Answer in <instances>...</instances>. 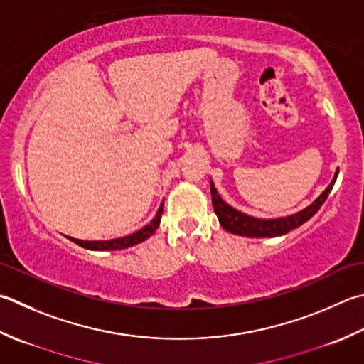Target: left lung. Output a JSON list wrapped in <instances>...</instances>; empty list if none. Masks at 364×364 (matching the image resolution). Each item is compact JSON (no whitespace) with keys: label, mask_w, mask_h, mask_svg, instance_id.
I'll return each instance as SVG.
<instances>
[{"label":"left lung","mask_w":364,"mask_h":364,"mask_svg":"<svg viewBox=\"0 0 364 364\" xmlns=\"http://www.w3.org/2000/svg\"><path fill=\"white\" fill-rule=\"evenodd\" d=\"M339 170H336L331 183L328 184L322 194H320L314 202L309 206H306L304 210L295 213L286 218H277V219H259L252 218L249 215H245L238 210L232 208L230 205H227L220 196L218 194V189L215 188V183L210 180V191H211V202L215 206V213L219 219V224L224 227L227 232L241 235V237L249 238H269V237H279V235H286L287 232L296 229V227L303 225L306 220H309L316 213L320 210V206L323 205L326 197L331 192L334 183H336Z\"/></svg>","instance_id":"left-lung-1"}]
</instances>
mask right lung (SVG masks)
Masks as SVG:
<instances>
[{"instance_id":"right-lung-1","label":"right lung","mask_w":364,"mask_h":364,"mask_svg":"<svg viewBox=\"0 0 364 364\" xmlns=\"http://www.w3.org/2000/svg\"><path fill=\"white\" fill-rule=\"evenodd\" d=\"M162 210H164V203H161L158 213L153 218V220L145 227H141L140 230L134 232L127 237H121L117 240H107V241H85V240H77L73 237H66L68 240L73 241V243L82 246L85 249H90V251H117V249H124V247H131L134 245H139L141 241H145L146 238L151 237V235L156 232V229L159 227L161 218H162Z\"/></svg>"}]
</instances>
